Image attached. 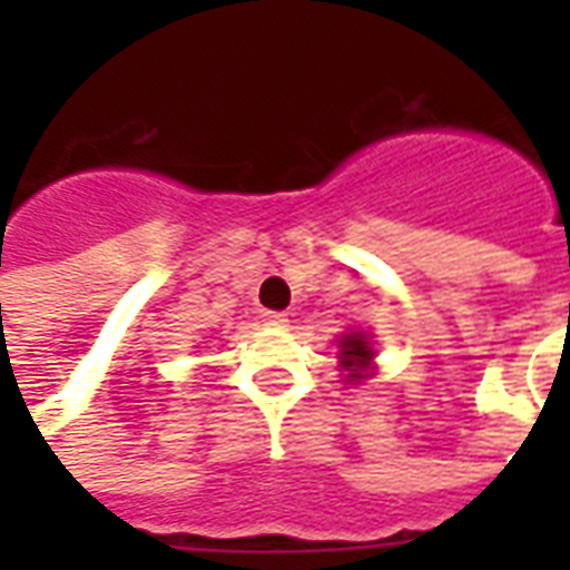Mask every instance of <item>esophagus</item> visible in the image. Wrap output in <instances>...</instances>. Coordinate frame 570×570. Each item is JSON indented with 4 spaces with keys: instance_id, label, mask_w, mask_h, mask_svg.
<instances>
[{
    "instance_id": "esophagus-1",
    "label": "esophagus",
    "mask_w": 570,
    "mask_h": 570,
    "mask_svg": "<svg viewBox=\"0 0 570 570\" xmlns=\"http://www.w3.org/2000/svg\"><path fill=\"white\" fill-rule=\"evenodd\" d=\"M263 322H266V325H272V328H284L289 320H286V313L272 311V313H263Z\"/></svg>"
}]
</instances>
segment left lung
<instances>
[{"label": "left lung", "instance_id": "left-lung-1", "mask_svg": "<svg viewBox=\"0 0 570 570\" xmlns=\"http://www.w3.org/2000/svg\"><path fill=\"white\" fill-rule=\"evenodd\" d=\"M340 357L348 370V381H355L364 379V366L373 361V352H370L364 334H348V337L340 340Z\"/></svg>", "mask_w": 570, "mask_h": 570}]
</instances>
